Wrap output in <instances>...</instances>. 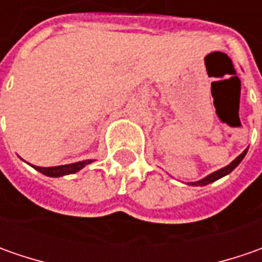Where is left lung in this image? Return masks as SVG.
<instances>
[{"label": "left lung", "instance_id": "obj_1", "mask_svg": "<svg viewBox=\"0 0 262 262\" xmlns=\"http://www.w3.org/2000/svg\"><path fill=\"white\" fill-rule=\"evenodd\" d=\"M248 148H245L239 156L233 160V162H230L227 166L222 167V169H219V170H216V172H213V173H210V175H207L206 178H203V179H200V181H195V182H188V185L191 186H204V185H208V184H211V182H214V181H217V179H220V178H223V176L229 175L235 167L242 162V159L245 157V155H247Z\"/></svg>", "mask_w": 262, "mask_h": 262}]
</instances>
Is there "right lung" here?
Wrapping results in <instances>:
<instances>
[{
    "instance_id": "1",
    "label": "right lung",
    "mask_w": 262,
    "mask_h": 262,
    "mask_svg": "<svg viewBox=\"0 0 262 262\" xmlns=\"http://www.w3.org/2000/svg\"><path fill=\"white\" fill-rule=\"evenodd\" d=\"M95 160L89 159V160H83V162H76V163H70V165H62V166H52V167H40L32 165V167H35L37 172L43 173L46 176H51V178H59V176L64 175H71V173H76L78 170H81L86 165L93 163Z\"/></svg>"
}]
</instances>
